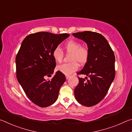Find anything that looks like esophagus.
Listing matches in <instances>:
<instances>
[{
	"instance_id": "1",
	"label": "esophagus",
	"mask_w": 132,
	"mask_h": 132,
	"mask_svg": "<svg viewBox=\"0 0 132 132\" xmlns=\"http://www.w3.org/2000/svg\"><path fill=\"white\" fill-rule=\"evenodd\" d=\"M70 76H68V75H66V79H69V77H70Z\"/></svg>"
}]
</instances>
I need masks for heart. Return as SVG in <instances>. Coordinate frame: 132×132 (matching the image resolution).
I'll return each mask as SVG.
<instances>
[{
    "mask_svg": "<svg viewBox=\"0 0 132 132\" xmlns=\"http://www.w3.org/2000/svg\"><path fill=\"white\" fill-rule=\"evenodd\" d=\"M63 49L66 54H70L69 61L71 62L58 66L56 69L64 75H71L78 69V63L84 64L88 61V48L86 46H81L79 42L70 40L64 45ZM52 56L53 59L57 63H61L63 61L64 53L60 48H55L52 52Z\"/></svg>",
    "mask_w": 132,
    "mask_h": 132,
    "instance_id": "heart-1",
    "label": "heart"
}]
</instances>
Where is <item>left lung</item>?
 Returning <instances> with one entry per match:
<instances>
[{
  "label": "left lung",
  "instance_id": "8db88e82",
  "mask_svg": "<svg viewBox=\"0 0 132 132\" xmlns=\"http://www.w3.org/2000/svg\"><path fill=\"white\" fill-rule=\"evenodd\" d=\"M86 42L89 57L83 69L77 75H85L86 80L78 77L79 84L75 96L80 104L91 106L103 100L115 76L114 53L103 35L92 31L72 34Z\"/></svg>",
  "mask_w": 132,
  "mask_h": 132
}]
</instances>
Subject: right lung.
<instances>
[{"label":"right lung","instance_id":"obj_1","mask_svg":"<svg viewBox=\"0 0 132 132\" xmlns=\"http://www.w3.org/2000/svg\"><path fill=\"white\" fill-rule=\"evenodd\" d=\"M68 34H54L38 32L27 36L15 57L16 77L24 93L33 103L42 108L53 104L57 99L65 76L57 71L51 80L56 66L52 52L68 38Z\"/></svg>","mask_w":132,"mask_h":132}]
</instances>
